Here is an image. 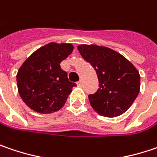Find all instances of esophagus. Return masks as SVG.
Returning <instances> with one entry per match:
<instances>
[{"label":"esophagus","instance_id":"34e87169","mask_svg":"<svg viewBox=\"0 0 157 157\" xmlns=\"http://www.w3.org/2000/svg\"><path fill=\"white\" fill-rule=\"evenodd\" d=\"M77 85H78V86H81V85H82V80L80 79L79 81H78V82H77Z\"/></svg>","mask_w":157,"mask_h":157}]
</instances>
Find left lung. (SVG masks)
<instances>
[{
  "label": "left lung",
  "mask_w": 157,
  "mask_h": 157,
  "mask_svg": "<svg viewBox=\"0 0 157 157\" xmlns=\"http://www.w3.org/2000/svg\"><path fill=\"white\" fill-rule=\"evenodd\" d=\"M81 56L96 71L99 88L88 95L92 108L100 115L115 117L124 113L137 98L140 77L125 57L96 45H79Z\"/></svg>",
  "instance_id": "8db88e82"
}]
</instances>
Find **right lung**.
Instances as JSON below:
<instances>
[{
    "instance_id": "1",
    "label": "right lung",
    "mask_w": 157,
    "mask_h": 157,
    "mask_svg": "<svg viewBox=\"0 0 157 157\" xmlns=\"http://www.w3.org/2000/svg\"><path fill=\"white\" fill-rule=\"evenodd\" d=\"M73 50L71 44L55 42L33 53L17 71L18 93L26 105L36 112L53 113L63 108L72 87L60 63Z\"/></svg>"
}]
</instances>
